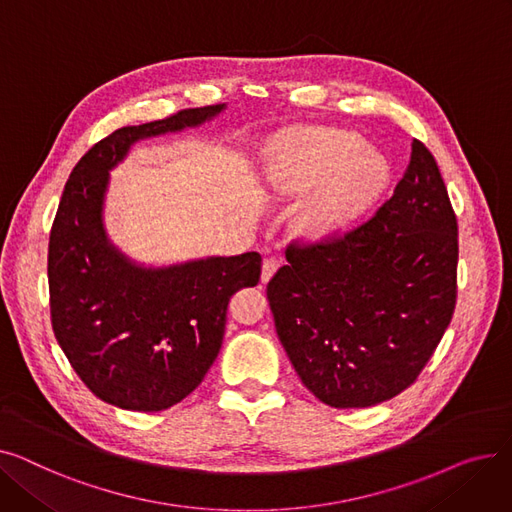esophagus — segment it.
Segmentation results:
<instances>
[{"mask_svg": "<svg viewBox=\"0 0 512 512\" xmlns=\"http://www.w3.org/2000/svg\"><path fill=\"white\" fill-rule=\"evenodd\" d=\"M278 261L274 259V257H270V259H263V265H261V282L265 284V282H270V278L278 272Z\"/></svg>", "mask_w": 512, "mask_h": 512, "instance_id": "obj_1", "label": "esophagus"}]
</instances>
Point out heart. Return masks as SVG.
Listing matches in <instances>:
<instances>
[{
	"mask_svg": "<svg viewBox=\"0 0 512 512\" xmlns=\"http://www.w3.org/2000/svg\"><path fill=\"white\" fill-rule=\"evenodd\" d=\"M263 184L274 199H303L297 226L330 238L355 224L388 182V164L351 132L311 128L280 141L265 157Z\"/></svg>",
	"mask_w": 512,
	"mask_h": 512,
	"instance_id": "obj_1",
	"label": "heart"
}]
</instances>
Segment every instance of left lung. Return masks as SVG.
Masks as SVG:
<instances>
[{"mask_svg":"<svg viewBox=\"0 0 512 512\" xmlns=\"http://www.w3.org/2000/svg\"><path fill=\"white\" fill-rule=\"evenodd\" d=\"M267 284L276 334L301 382L334 409L409 388L456 305L459 226L434 155L413 141L394 195L344 236L286 249Z\"/></svg>","mask_w":512,"mask_h":512,"instance_id":"left-lung-1","label":"left lung"}]
</instances>
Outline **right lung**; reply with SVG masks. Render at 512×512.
Wrapping results in <instances>:
<instances>
[{
  "instance_id": "add662e5",
  "label": "right lung",
  "mask_w": 512,
  "mask_h": 512,
  "mask_svg": "<svg viewBox=\"0 0 512 512\" xmlns=\"http://www.w3.org/2000/svg\"><path fill=\"white\" fill-rule=\"evenodd\" d=\"M224 107L118 128L80 157L64 186L49 234L51 328L78 378L114 407L153 413L191 394L220 353L230 297L259 282L255 251L145 267L103 228L110 170L130 147L201 126Z\"/></svg>"
}]
</instances>
